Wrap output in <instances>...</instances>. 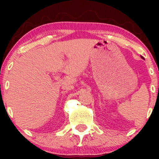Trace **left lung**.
<instances>
[{
  "mask_svg": "<svg viewBox=\"0 0 159 159\" xmlns=\"http://www.w3.org/2000/svg\"><path fill=\"white\" fill-rule=\"evenodd\" d=\"M141 58H143V59H144V58L143 57H141Z\"/></svg>",
  "mask_w": 159,
  "mask_h": 159,
  "instance_id": "8db88e82",
  "label": "left lung"
}]
</instances>
